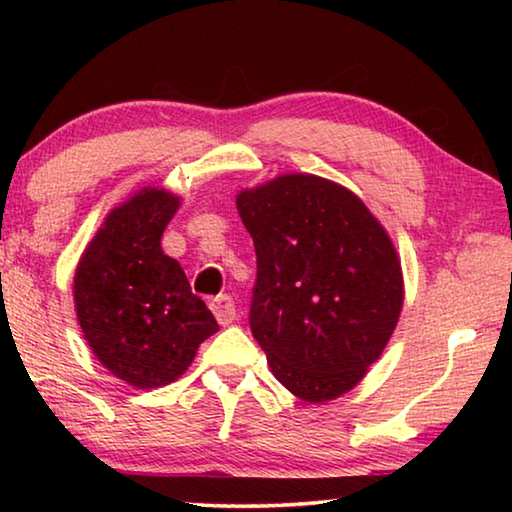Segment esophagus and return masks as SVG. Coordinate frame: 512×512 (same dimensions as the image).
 <instances>
[{"mask_svg":"<svg viewBox=\"0 0 512 512\" xmlns=\"http://www.w3.org/2000/svg\"><path fill=\"white\" fill-rule=\"evenodd\" d=\"M210 309H212V314L216 316V320H219V325L225 327V325L235 323V318H237L235 300H232L230 296H225V293H221V296H216L210 302Z\"/></svg>","mask_w":512,"mask_h":512,"instance_id":"esophagus-1","label":"esophagus"}]
</instances>
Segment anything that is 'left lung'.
Wrapping results in <instances>:
<instances>
[{"label":"left lung","instance_id":"8db88e82","mask_svg":"<svg viewBox=\"0 0 512 512\" xmlns=\"http://www.w3.org/2000/svg\"><path fill=\"white\" fill-rule=\"evenodd\" d=\"M257 255L250 329L280 384L305 402L352 391L404 302L395 246L350 189L284 173L237 194Z\"/></svg>","mask_w":512,"mask_h":512}]
</instances>
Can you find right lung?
Listing matches in <instances>:
<instances>
[{
	"mask_svg": "<svg viewBox=\"0 0 512 512\" xmlns=\"http://www.w3.org/2000/svg\"><path fill=\"white\" fill-rule=\"evenodd\" d=\"M180 198L144 187L115 207L85 248L74 275V307L94 357L135 388L176 381L219 325L194 296L162 232Z\"/></svg>",
	"mask_w": 512,
	"mask_h": 512,
	"instance_id": "add662e5",
	"label": "right lung"
}]
</instances>
